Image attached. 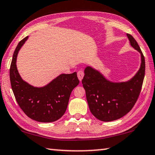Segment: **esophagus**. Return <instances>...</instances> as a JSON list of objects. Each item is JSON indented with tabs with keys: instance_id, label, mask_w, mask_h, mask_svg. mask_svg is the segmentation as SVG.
<instances>
[{
	"instance_id": "obj_1",
	"label": "esophagus",
	"mask_w": 155,
	"mask_h": 155,
	"mask_svg": "<svg viewBox=\"0 0 155 155\" xmlns=\"http://www.w3.org/2000/svg\"><path fill=\"white\" fill-rule=\"evenodd\" d=\"M77 76H78V79H79L80 81H81V80L83 79V78L84 77V72L82 70H79V71L77 72Z\"/></svg>"
}]
</instances>
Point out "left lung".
Returning <instances> with one entry per match:
<instances>
[{"mask_svg":"<svg viewBox=\"0 0 155 155\" xmlns=\"http://www.w3.org/2000/svg\"><path fill=\"white\" fill-rule=\"evenodd\" d=\"M132 47L141 54L140 70L127 82L113 83L101 73L87 66L82 80L90 111L97 119L110 122L121 118L129 112L140 96L145 76V59L133 37L127 34Z\"/></svg>","mask_w":155,"mask_h":155,"instance_id":"8db88e82","label":"left lung"}]
</instances>
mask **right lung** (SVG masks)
I'll list each match as a JSON object with an SVG mask.
<instances>
[{
  "instance_id": "1",
  "label": "right lung",
  "mask_w": 155,
  "mask_h": 155,
  "mask_svg": "<svg viewBox=\"0 0 155 155\" xmlns=\"http://www.w3.org/2000/svg\"><path fill=\"white\" fill-rule=\"evenodd\" d=\"M28 36L18 43L9 70L12 88L18 105L32 120L52 122L59 120L66 111L72 91L78 85L77 72L62 74L43 87H35L23 81L18 72V51Z\"/></svg>"
}]
</instances>
